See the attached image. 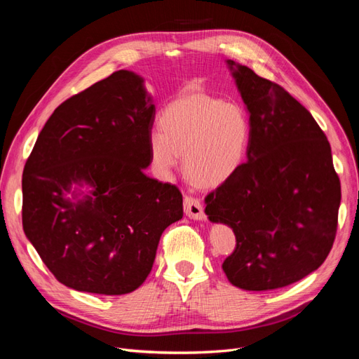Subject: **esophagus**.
Returning <instances> with one entry per match:
<instances>
[{
	"label": "esophagus",
	"mask_w": 359,
	"mask_h": 359,
	"mask_svg": "<svg viewBox=\"0 0 359 359\" xmlns=\"http://www.w3.org/2000/svg\"><path fill=\"white\" fill-rule=\"evenodd\" d=\"M184 212H186L189 219H193V220H205L206 217L201 201L193 196L184 198Z\"/></svg>",
	"instance_id": "obj_1"
}]
</instances>
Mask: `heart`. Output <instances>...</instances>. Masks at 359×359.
<instances>
[{
	"instance_id": "heart-1",
	"label": "heart",
	"mask_w": 359,
	"mask_h": 359,
	"mask_svg": "<svg viewBox=\"0 0 359 359\" xmlns=\"http://www.w3.org/2000/svg\"><path fill=\"white\" fill-rule=\"evenodd\" d=\"M252 124L243 106L219 97L191 93L169 103L160 130L149 135V153L161 175L180 165L187 178L203 187L220 186L241 168Z\"/></svg>"
}]
</instances>
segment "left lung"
I'll list each match as a JSON object with an SVG mask.
<instances>
[{
  "mask_svg": "<svg viewBox=\"0 0 359 359\" xmlns=\"http://www.w3.org/2000/svg\"><path fill=\"white\" fill-rule=\"evenodd\" d=\"M252 124L247 161L205 198L210 222L232 227L227 280L273 290L316 271L331 252L341 201L331 147L311 114L280 85L227 60Z\"/></svg>",
  "mask_w": 359,
  "mask_h": 359,
  "instance_id": "8db88e82",
  "label": "left lung"
}]
</instances>
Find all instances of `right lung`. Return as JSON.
<instances>
[{
    "mask_svg": "<svg viewBox=\"0 0 359 359\" xmlns=\"http://www.w3.org/2000/svg\"><path fill=\"white\" fill-rule=\"evenodd\" d=\"M154 115L144 79L119 70L61 103L41 128L24 168L22 224L64 286L133 292L163 231L182 219L181 191L145 175Z\"/></svg>",
    "mask_w": 359,
    "mask_h": 359,
    "instance_id": "right-lung-1",
    "label": "right lung"
}]
</instances>
